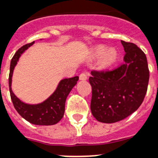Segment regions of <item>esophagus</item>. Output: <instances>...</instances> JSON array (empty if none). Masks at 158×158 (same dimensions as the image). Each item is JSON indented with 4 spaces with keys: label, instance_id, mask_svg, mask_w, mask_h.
I'll return each instance as SVG.
<instances>
[{
    "label": "esophagus",
    "instance_id": "34e87169",
    "mask_svg": "<svg viewBox=\"0 0 158 158\" xmlns=\"http://www.w3.org/2000/svg\"><path fill=\"white\" fill-rule=\"evenodd\" d=\"M79 79H80V80H87V75H86L85 73H82V74L79 75Z\"/></svg>",
    "mask_w": 158,
    "mask_h": 158
}]
</instances>
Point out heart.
<instances>
[{"mask_svg":"<svg viewBox=\"0 0 158 158\" xmlns=\"http://www.w3.org/2000/svg\"><path fill=\"white\" fill-rule=\"evenodd\" d=\"M92 54L95 58L101 57L100 59V65L103 67H109L110 65L116 61L118 56L117 50L115 48H110L107 50L105 46H97L92 50Z\"/></svg>","mask_w":158,"mask_h":158,"instance_id":"b5f03b06","label":"heart"}]
</instances>
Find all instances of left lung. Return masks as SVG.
I'll use <instances>...</instances> for the list:
<instances>
[{"label":"left lung","mask_w":158,"mask_h":158,"mask_svg":"<svg viewBox=\"0 0 158 158\" xmlns=\"http://www.w3.org/2000/svg\"><path fill=\"white\" fill-rule=\"evenodd\" d=\"M124 63L112 71L91 72V113L99 122L111 124L128 117L142 104L149 83L146 56L132 42L121 41Z\"/></svg>","instance_id":"obj_1"}]
</instances>
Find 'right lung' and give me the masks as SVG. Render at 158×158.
Segmentation results:
<instances>
[{
    "label": "right lung",
    "instance_id": "right-lung-1",
    "mask_svg": "<svg viewBox=\"0 0 158 158\" xmlns=\"http://www.w3.org/2000/svg\"><path fill=\"white\" fill-rule=\"evenodd\" d=\"M34 42L26 44L18 49L10 63V71L9 76V85L10 96L17 112L25 120L36 125H53L60 121L65 112V103L70 91L75 86L79 77L62 79L58 84L56 90L46 100L37 104H26L20 100L12 91V77L14 67L18 63L20 57Z\"/></svg>",
    "mask_w": 158,
    "mask_h": 158
}]
</instances>
